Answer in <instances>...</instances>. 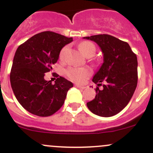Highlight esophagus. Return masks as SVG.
I'll return each mask as SVG.
<instances>
[{
	"mask_svg": "<svg viewBox=\"0 0 153 153\" xmlns=\"http://www.w3.org/2000/svg\"><path fill=\"white\" fill-rule=\"evenodd\" d=\"M75 86L77 87V88H80V89H84V88H85V86H82V85H78V84H75Z\"/></svg>",
	"mask_w": 153,
	"mask_h": 153,
	"instance_id": "34e87169",
	"label": "esophagus"
}]
</instances>
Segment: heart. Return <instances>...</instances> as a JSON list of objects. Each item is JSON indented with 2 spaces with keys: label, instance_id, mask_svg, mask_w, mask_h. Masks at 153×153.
<instances>
[{
  "label": "heart",
  "instance_id": "1",
  "mask_svg": "<svg viewBox=\"0 0 153 153\" xmlns=\"http://www.w3.org/2000/svg\"><path fill=\"white\" fill-rule=\"evenodd\" d=\"M79 50L84 55L87 56L94 54L96 52V47L90 42H82L79 45ZM67 50V47H64L61 50L59 57L63 58ZM65 74L68 78L78 83H83L91 75V71L88 68H70L65 71Z\"/></svg>",
  "mask_w": 153,
  "mask_h": 153
}]
</instances>
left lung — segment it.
Returning a JSON list of instances; mask_svg holds the SVG:
<instances>
[{"mask_svg": "<svg viewBox=\"0 0 153 153\" xmlns=\"http://www.w3.org/2000/svg\"><path fill=\"white\" fill-rule=\"evenodd\" d=\"M94 41L103 54V62L93 78L96 87L95 99L87 103L92 113L110 117L124 108L132 97L137 85V58L129 44L108 34L83 37Z\"/></svg>", "mask_w": 153, "mask_h": 153, "instance_id": "obj_1", "label": "left lung"}]
</instances>
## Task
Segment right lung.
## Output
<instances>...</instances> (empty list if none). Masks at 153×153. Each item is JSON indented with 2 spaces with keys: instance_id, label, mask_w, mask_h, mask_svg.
I'll return each instance as SVG.
<instances>
[{
  "instance_id": "obj_1",
  "label": "right lung",
  "mask_w": 153,
  "mask_h": 153,
  "mask_svg": "<svg viewBox=\"0 0 153 153\" xmlns=\"http://www.w3.org/2000/svg\"><path fill=\"white\" fill-rule=\"evenodd\" d=\"M73 41L53 31L35 34L18 47L10 74L16 98L26 111L39 117H49L62 107L73 83L63 77L54 84L45 80L63 47Z\"/></svg>"
}]
</instances>
